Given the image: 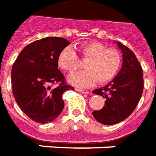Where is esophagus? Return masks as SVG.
Masks as SVG:
<instances>
[{"instance_id":"obj_1","label":"esophagus","mask_w":156,"mask_h":156,"mask_svg":"<svg viewBox=\"0 0 156 156\" xmlns=\"http://www.w3.org/2000/svg\"><path fill=\"white\" fill-rule=\"evenodd\" d=\"M76 91H78L79 93H85V94H87V93H89V92L86 89H79V88H76Z\"/></svg>"}]
</instances>
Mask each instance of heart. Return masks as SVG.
I'll use <instances>...</instances> for the list:
<instances>
[{
	"label": "heart",
	"instance_id": "obj_1",
	"mask_svg": "<svg viewBox=\"0 0 156 156\" xmlns=\"http://www.w3.org/2000/svg\"><path fill=\"white\" fill-rule=\"evenodd\" d=\"M78 55L84 64L86 71L69 77V81L78 87L93 86L98 81L105 84L112 81L122 66V55L118 50L107 48L101 43L88 41L76 47ZM58 64L62 70L73 73L79 68L78 55L71 48H65L58 58Z\"/></svg>",
	"mask_w": 156,
	"mask_h": 156
}]
</instances>
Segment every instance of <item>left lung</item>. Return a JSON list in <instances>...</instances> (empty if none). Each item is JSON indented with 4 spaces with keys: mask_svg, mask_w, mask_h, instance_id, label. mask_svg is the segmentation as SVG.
<instances>
[{
    "mask_svg": "<svg viewBox=\"0 0 156 156\" xmlns=\"http://www.w3.org/2000/svg\"><path fill=\"white\" fill-rule=\"evenodd\" d=\"M116 43L122 52V69L112 81L93 91L106 98L104 107L93 112L94 118L104 125H113L126 119L136 107L144 89L143 70L137 58L126 46Z\"/></svg>",
    "mask_w": 156,
    "mask_h": 156,
    "instance_id": "8db88e82",
    "label": "left lung"
}]
</instances>
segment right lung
<instances>
[{
    "instance_id": "right-lung-1",
    "label": "right lung",
    "mask_w": 156,
    "mask_h": 156,
    "mask_svg": "<svg viewBox=\"0 0 156 156\" xmlns=\"http://www.w3.org/2000/svg\"><path fill=\"white\" fill-rule=\"evenodd\" d=\"M70 43L60 37H46L21 50L11 69L14 98L23 112L38 123L53 122L64 107L63 93L74 88L58 69V58ZM55 84H58L57 87Z\"/></svg>"
}]
</instances>
